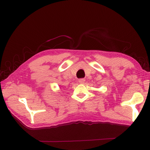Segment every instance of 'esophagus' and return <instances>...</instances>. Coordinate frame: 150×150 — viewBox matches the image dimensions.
Segmentation results:
<instances>
[{
	"instance_id": "1",
	"label": "esophagus",
	"mask_w": 150,
	"mask_h": 150,
	"mask_svg": "<svg viewBox=\"0 0 150 150\" xmlns=\"http://www.w3.org/2000/svg\"><path fill=\"white\" fill-rule=\"evenodd\" d=\"M85 79H83V78H81V79H79V83H83L84 82H85Z\"/></svg>"
}]
</instances>
